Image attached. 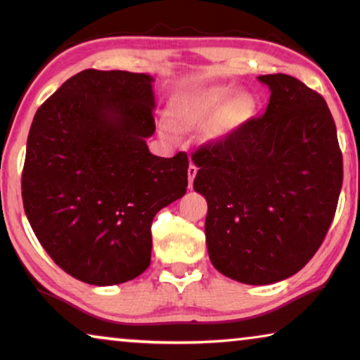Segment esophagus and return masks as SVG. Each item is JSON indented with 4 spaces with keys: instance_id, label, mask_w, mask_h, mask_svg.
I'll list each match as a JSON object with an SVG mask.
<instances>
[{
    "instance_id": "esophagus-1",
    "label": "esophagus",
    "mask_w": 360,
    "mask_h": 360,
    "mask_svg": "<svg viewBox=\"0 0 360 360\" xmlns=\"http://www.w3.org/2000/svg\"><path fill=\"white\" fill-rule=\"evenodd\" d=\"M196 172H198V169H196V165L190 164V167H188V185H190V186L193 185V179H195Z\"/></svg>"
}]
</instances>
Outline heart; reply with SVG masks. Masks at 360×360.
<instances>
[{"label":"heart","instance_id":"obj_1","mask_svg":"<svg viewBox=\"0 0 360 360\" xmlns=\"http://www.w3.org/2000/svg\"><path fill=\"white\" fill-rule=\"evenodd\" d=\"M254 98L249 93H238V86L226 83L206 88L196 95L180 98L172 108V120L179 127L188 129L213 117L208 126V136L219 139L243 126L254 112ZM160 134L165 139H172L174 129L167 122H162Z\"/></svg>","mask_w":360,"mask_h":360}]
</instances>
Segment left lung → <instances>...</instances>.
<instances>
[{"instance_id":"1","label":"left lung","mask_w":360,"mask_h":360,"mask_svg":"<svg viewBox=\"0 0 360 360\" xmlns=\"http://www.w3.org/2000/svg\"><path fill=\"white\" fill-rule=\"evenodd\" d=\"M262 116L191 155L206 198V245L226 277L269 285L292 277L321 245L342 186L336 124L319 93L285 73L260 75Z\"/></svg>"}]
</instances>
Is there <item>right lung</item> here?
<instances>
[{"label":"right lung","instance_id":"1","mask_svg":"<svg viewBox=\"0 0 360 360\" xmlns=\"http://www.w3.org/2000/svg\"><path fill=\"white\" fill-rule=\"evenodd\" d=\"M154 78L88 68L34 116L22 169V203L58 267L108 287L150 264L154 216L188 186V157L150 154Z\"/></svg>","mask_w":360,"mask_h":360}]
</instances>
